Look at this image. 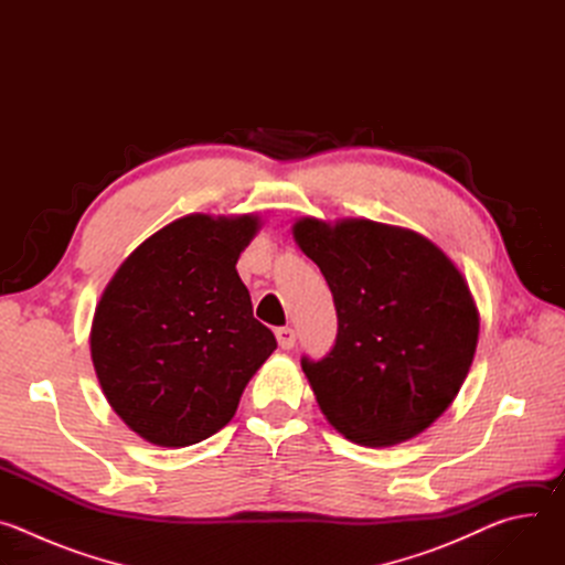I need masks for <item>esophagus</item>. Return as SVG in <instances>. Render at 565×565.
Instances as JSON below:
<instances>
[{
  "label": "esophagus",
  "mask_w": 565,
  "mask_h": 565,
  "mask_svg": "<svg viewBox=\"0 0 565 565\" xmlns=\"http://www.w3.org/2000/svg\"><path fill=\"white\" fill-rule=\"evenodd\" d=\"M275 335H277V342H279L281 349H292V347H295V340H297V338H295V331H292L290 327L277 329Z\"/></svg>",
  "instance_id": "34e87169"
}]
</instances>
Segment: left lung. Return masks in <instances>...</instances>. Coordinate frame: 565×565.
I'll return each instance as SVG.
<instances>
[{"mask_svg": "<svg viewBox=\"0 0 565 565\" xmlns=\"http://www.w3.org/2000/svg\"><path fill=\"white\" fill-rule=\"evenodd\" d=\"M292 234L338 310L333 349L301 358L319 409L358 445L414 438L451 405L473 360L478 310L462 275L412 230L303 218Z\"/></svg>", "mask_w": 565, "mask_h": 565, "instance_id": "left-lung-1", "label": "left lung"}]
</instances>
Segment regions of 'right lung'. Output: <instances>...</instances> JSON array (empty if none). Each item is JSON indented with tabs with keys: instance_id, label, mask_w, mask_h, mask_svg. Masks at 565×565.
I'll return each mask as SVG.
<instances>
[{
	"instance_id": "add662e5",
	"label": "right lung",
	"mask_w": 565,
	"mask_h": 565,
	"mask_svg": "<svg viewBox=\"0 0 565 565\" xmlns=\"http://www.w3.org/2000/svg\"><path fill=\"white\" fill-rule=\"evenodd\" d=\"M257 216H183L118 268L94 315L92 360L114 412L140 438L188 447L223 429L277 349L236 259Z\"/></svg>"
}]
</instances>
